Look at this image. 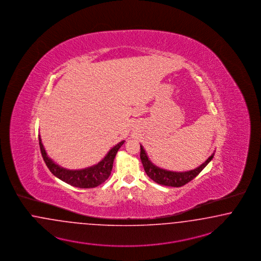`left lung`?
I'll return each instance as SVG.
<instances>
[{
    "label": "left lung",
    "instance_id": "8db88e82",
    "mask_svg": "<svg viewBox=\"0 0 261 261\" xmlns=\"http://www.w3.org/2000/svg\"><path fill=\"white\" fill-rule=\"evenodd\" d=\"M141 160L144 166V171L156 183L164 185V186H170V187H181L185 184H187L191 180L194 179L200 171H202L208 163L210 162L213 157L214 153L207 159L205 162L201 164L199 167L195 170H191L183 172H176V171H166L156 167L152 163L149 161L146 153L144 151V147L141 145V154H140Z\"/></svg>",
    "mask_w": 261,
    "mask_h": 261
}]
</instances>
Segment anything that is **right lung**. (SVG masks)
Returning <instances> with one entry per match:
<instances>
[{
  "instance_id": "add662e5",
  "label": "right lung",
  "mask_w": 261,
  "mask_h": 261,
  "mask_svg": "<svg viewBox=\"0 0 261 261\" xmlns=\"http://www.w3.org/2000/svg\"><path fill=\"white\" fill-rule=\"evenodd\" d=\"M38 140H39L41 155L43 157L46 166L48 167L50 171L54 174L55 176L63 180V182L82 189H90V188L97 187L100 184H102L103 182L108 179L113 169V164L117 151L121 147V145L124 144V141L118 143L116 146H114L109 151L108 154L105 156V158L97 165H94L92 167L84 169V170L70 171V170L63 169L59 165L55 164L47 156L43 144L41 143L40 136H38Z\"/></svg>"
}]
</instances>
